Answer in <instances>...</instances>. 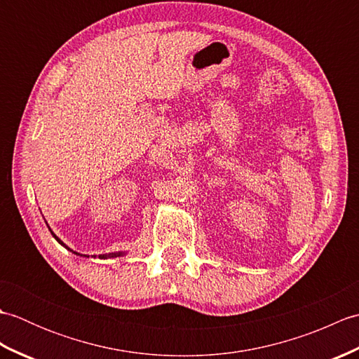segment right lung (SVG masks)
Masks as SVG:
<instances>
[{"instance_id": "right-lung-1", "label": "right lung", "mask_w": 359, "mask_h": 359, "mask_svg": "<svg viewBox=\"0 0 359 359\" xmlns=\"http://www.w3.org/2000/svg\"><path fill=\"white\" fill-rule=\"evenodd\" d=\"M49 230H50V228H49ZM50 233H52V231H50ZM52 236H53V238H55V239L58 241V243H62L63 247H66L65 243H63L62 241H60L55 234L52 233ZM66 248H67V247H66ZM67 250H69V248H67ZM71 251H72V250H71ZM74 253H75V251H74ZM75 255H77V256H83V255H80V253H75ZM121 255H123V253H109V255H100V256H98V257H100V259H108V257H117V256H121Z\"/></svg>"}]
</instances>
